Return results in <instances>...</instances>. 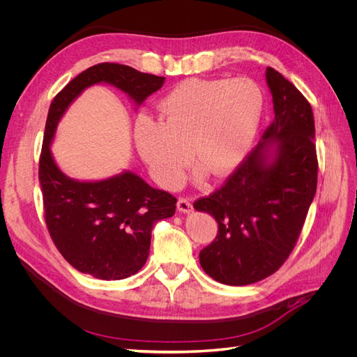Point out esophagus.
<instances>
[{"label":"esophagus","instance_id":"obj_1","mask_svg":"<svg viewBox=\"0 0 357 357\" xmlns=\"http://www.w3.org/2000/svg\"><path fill=\"white\" fill-rule=\"evenodd\" d=\"M177 210L180 213H192L193 207H192V201L189 198H180L177 201Z\"/></svg>","mask_w":357,"mask_h":357}]
</instances>
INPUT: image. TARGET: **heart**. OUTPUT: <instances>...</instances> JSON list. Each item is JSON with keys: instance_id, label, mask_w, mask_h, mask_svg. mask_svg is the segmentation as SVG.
<instances>
[{"instance_id": "obj_1", "label": "heart", "mask_w": 357, "mask_h": 357, "mask_svg": "<svg viewBox=\"0 0 357 357\" xmlns=\"http://www.w3.org/2000/svg\"><path fill=\"white\" fill-rule=\"evenodd\" d=\"M264 113V93L248 79H188L158 104V123L139 116L134 142L164 188H176L190 160L197 174L228 176L250 150ZM191 149L188 152L187 147Z\"/></svg>"}]
</instances>
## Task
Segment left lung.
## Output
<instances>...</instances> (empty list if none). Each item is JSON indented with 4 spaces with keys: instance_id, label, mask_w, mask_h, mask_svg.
<instances>
[{
    "instance_id": "left-lung-1",
    "label": "left lung",
    "mask_w": 357,
    "mask_h": 357,
    "mask_svg": "<svg viewBox=\"0 0 357 357\" xmlns=\"http://www.w3.org/2000/svg\"><path fill=\"white\" fill-rule=\"evenodd\" d=\"M274 121L226 185L193 208L218 220L199 262L215 282L252 284L294 250L317 188L314 117L308 101L274 68L265 71Z\"/></svg>"
}]
</instances>
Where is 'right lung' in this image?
Listing matches in <instances>:
<instances>
[{"label":"right lung","mask_w":357,"mask_h":357,"mask_svg":"<svg viewBox=\"0 0 357 357\" xmlns=\"http://www.w3.org/2000/svg\"><path fill=\"white\" fill-rule=\"evenodd\" d=\"M164 82L165 77L105 62L80 73L50 104L38 168L46 223L61 255L80 273L101 280L138 273L147 261L155 223L174 215L177 199L129 169L101 180L68 177L50 149L56 128L70 105L93 84L122 91L137 110Z\"/></svg>","instance_id":"add662e5"}]
</instances>
